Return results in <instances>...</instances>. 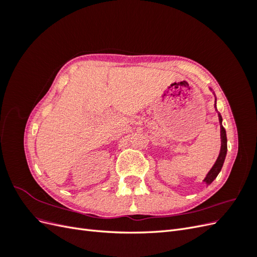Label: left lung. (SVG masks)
<instances>
[{
    "label": "left lung",
    "mask_w": 257,
    "mask_h": 257,
    "mask_svg": "<svg viewBox=\"0 0 257 257\" xmlns=\"http://www.w3.org/2000/svg\"><path fill=\"white\" fill-rule=\"evenodd\" d=\"M210 91H211L213 93V95L215 97V94L214 92L212 91L211 88H209ZM214 108L215 110L217 112V115H219V121H220V128H221V150H220V153H219V157H217L215 163L213 164V166L211 167V169L209 170L208 174L206 175L205 179H204V182L209 185L211 184L213 182L214 179L217 177V175L220 174L221 169L223 167V164H224V161H225V158H226V153H227V137H226V131H225V128L223 127L222 125V115L221 113L217 111L216 109V97H215V100H214Z\"/></svg>",
    "instance_id": "8db88e82"
}]
</instances>
